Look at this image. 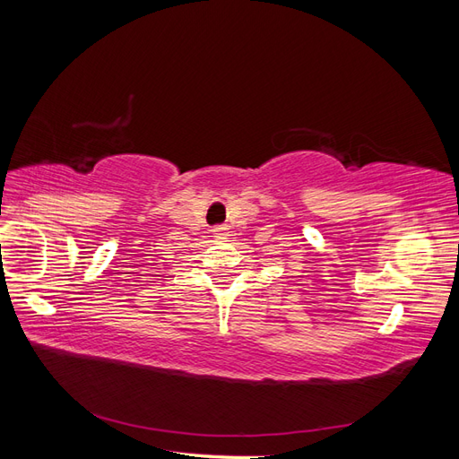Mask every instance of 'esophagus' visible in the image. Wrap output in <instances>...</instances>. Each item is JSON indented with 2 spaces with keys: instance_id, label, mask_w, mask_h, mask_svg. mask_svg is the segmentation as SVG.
<instances>
[{
  "instance_id": "1",
  "label": "esophagus",
  "mask_w": 459,
  "mask_h": 459,
  "mask_svg": "<svg viewBox=\"0 0 459 459\" xmlns=\"http://www.w3.org/2000/svg\"><path fill=\"white\" fill-rule=\"evenodd\" d=\"M212 231H214V235H226V228L224 226H214Z\"/></svg>"
}]
</instances>
